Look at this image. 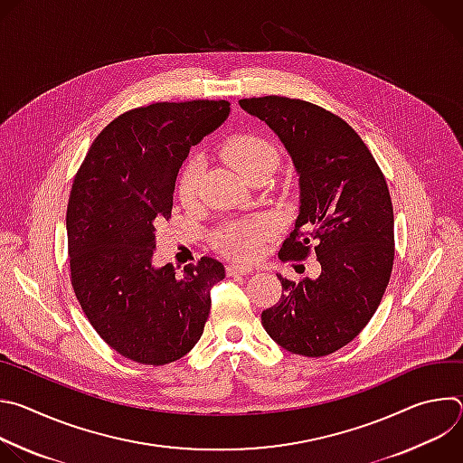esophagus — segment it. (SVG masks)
I'll use <instances>...</instances> for the list:
<instances>
[{
	"mask_svg": "<svg viewBox=\"0 0 463 463\" xmlns=\"http://www.w3.org/2000/svg\"><path fill=\"white\" fill-rule=\"evenodd\" d=\"M252 269L247 266H227V275L229 277H240V275H250Z\"/></svg>",
	"mask_w": 463,
	"mask_h": 463,
	"instance_id": "34e87169",
	"label": "esophagus"
}]
</instances>
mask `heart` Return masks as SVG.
<instances>
[{"label":"heart","instance_id":"b5f03b06","mask_svg":"<svg viewBox=\"0 0 463 463\" xmlns=\"http://www.w3.org/2000/svg\"><path fill=\"white\" fill-rule=\"evenodd\" d=\"M223 157L249 181L256 177H269L280 165L279 148L254 131L231 136L222 145ZM202 165L197 159H190L179 175L177 195L184 205H192L197 195V181H200ZM271 234V227L266 222L247 220L227 223L216 234V245L236 260H252L261 245Z\"/></svg>","mask_w":463,"mask_h":463}]
</instances>
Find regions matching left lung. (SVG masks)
<instances>
[{"label":"left lung","instance_id":"obj_1","mask_svg":"<svg viewBox=\"0 0 463 463\" xmlns=\"http://www.w3.org/2000/svg\"><path fill=\"white\" fill-rule=\"evenodd\" d=\"M293 159L300 186L295 229L279 258L317 254L320 275L293 282L277 275L280 300L261 313L284 350L322 357L354 341L375 313L393 266V209L373 156L332 111L288 97L241 99Z\"/></svg>","mask_w":463,"mask_h":463}]
</instances>
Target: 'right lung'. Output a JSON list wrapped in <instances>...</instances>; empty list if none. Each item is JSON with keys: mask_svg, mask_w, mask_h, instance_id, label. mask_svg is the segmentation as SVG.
<instances>
[{"mask_svg": "<svg viewBox=\"0 0 463 463\" xmlns=\"http://www.w3.org/2000/svg\"><path fill=\"white\" fill-rule=\"evenodd\" d=\"M229 111L227 100L129 109L100 131L75 175L65 216L71 284L95 332L126 359L168 364L203 334L223 263L203 256L177 275L152 258L190 146Z\"/></svg>", "mask_w": 463, "mask_h": 463, "instance_id": "1", "label": "right lung"}]
</instances>
